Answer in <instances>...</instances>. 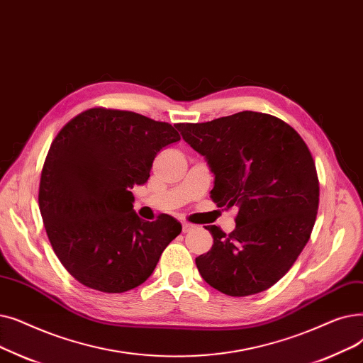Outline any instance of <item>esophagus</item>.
<instances>
[{
  "label": "esophagus",
  "mask_w": 363,
  "mask_h": 363,
  "mask_svg": "<svg viewBox=\"0 0 363 363\" xmlns=\"http://www.w3.org/2000/svg\"><path fill=\"white\" fill-rule=\"evenodd\" d=\"M194 228H195V226H194V224H191V223H183V233L191 232Z\"/></svg>",
  "instance_id": "obj_1"
}]
</instances>
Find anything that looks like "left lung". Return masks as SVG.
Wrapping results in <instances>:
<instances>
[{
    "instance_id": "8db88e82",
    "label": "left lung",
    "mask_w": 363,
    "mask_h": 363,
    "mask_svg": "<svg viewBox=\"0 0 363 363\" xmlns=\"http://www.w3.org/2000/svg\"><path fill=\"white\" fill-rule=\"evenodd\" d=\"M176 128L208 161L217 206L238 210L229 235L205 226L214 244L195 260L203 281L230 297L269 289L296 263L315 226L319 179L312 153L294 128L262 112Z\"/></svg>"
}]
</instances>
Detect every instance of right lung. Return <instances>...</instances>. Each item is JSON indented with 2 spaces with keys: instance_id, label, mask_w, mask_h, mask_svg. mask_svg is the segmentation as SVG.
Wrapping results in <instances>:
<instances>
[{
  "instance_id": "right-lung-1",
  "label": "right lung",
  "mask_w": 363,
  "mask_h": 363,
  "mask_svg": "<svg viewBox=\"0 0 363 363\" xmlns=\"http://www.w3.org/2000/svg\"><path fill=\"white\" fill-rule=\"evenodd\" d=\"M174 127L130 111L91 108L51 142L40 211L55 254L79 284L108 294L139 286L180 235L182 224L168 214L155 221L137 216L130 191L147 182L158 152L180 140Z\"/></svg>"
}]
</instances>
